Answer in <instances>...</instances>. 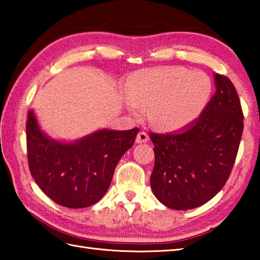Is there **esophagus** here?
<instances>
[{"instance_id": "34e87169", "label": "esophagus", "mask_w": 260, "mask_h": 260, "mask_svg": "<svg viewBox=\"0 0 260 260\" xmlns=\"http://www.w3.org/2000/svg\"><path fill=\"white\" fill-rule=\"evenodd\" d=\"M148 141V134L146 133V132H140L139 135H137L136 137V142L137 143H146Z\"/></svg>"}]
</instances>
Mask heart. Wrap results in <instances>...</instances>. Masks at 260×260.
<instances>
[{"mask_svg": "<svg viewBox=\"0 0 260 260\" xmlns=\"http://www.w3.org/2000/svg\"><path fill=\"white\" fill-rule=\"evenodd\" d=\"M211 81L202 71L180 67L143 70L128 86V107L141 118L150 109L158 127L178 131L191 124L209 101Z\"/></svg>", "mask_w": 260, "mask_h": 260, "instance_id": "heart-1", "label": "heart"}]
</instances>
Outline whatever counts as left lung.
Masks as SVG:
<instances>
[{
    "mask_svg": "<svg viewBox=\"0 0 260 260\" xmlns=\"http://www.w3.org/2000/svg\"><path fill=\"white\" fill-rule=\"evenodd\" d=\"M215 93L194 123L171 134L150 133L155 163L151 187L174 210L207 203L234 168L244 131L240 99L228 77L215 74Z\"/></svg>",
    "mask_w": 260,
    "mask_h": 260,
    "instance_id": "left-lung-1",
    "label": "left lung"
}]
</instances>
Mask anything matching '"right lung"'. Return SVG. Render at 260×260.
<instances>
[{"instance_id":"1","label":"right lung","mask_w":260,"mask_h":260,"mask_svg":"<svg viewBox=\"0 0 260 260\" xmlns=\"http://www.w3.org/2000/svg\"><path fill=\"white\" fill-rule=\"evenodd\" d=\"M139 128L101 129L75 143L54 141L42 133L33 110L26 119L30 173L39 187L60 206L90 207L107 192L116 165L133 146Z\"/></svg>"}]
</instances>
